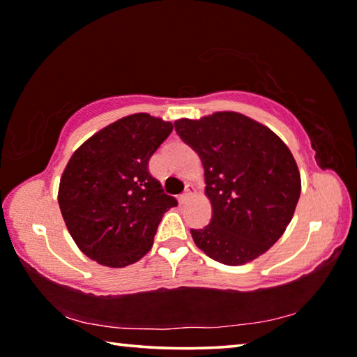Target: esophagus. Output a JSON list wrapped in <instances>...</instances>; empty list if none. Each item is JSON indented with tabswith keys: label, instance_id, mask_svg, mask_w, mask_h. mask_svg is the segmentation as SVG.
<instances>
[{
	"label": "esophagus",
	"instance_id": "esophagus-1",
	"mask_svg": "<svg viewBox=\"0 0 357 357\" xmlns=\"http://www.w3.org/2000/svg\"><path fill=\"white\" fill-rule=\"evenodd\" d=\"M190 197H192V189H190V187H187L185 192L181 193V195H179V202H181V203H185L187 200H189Z\"/></svg>",
	"mask_w": 357,
	"mask_h": 357
}]
</instances>
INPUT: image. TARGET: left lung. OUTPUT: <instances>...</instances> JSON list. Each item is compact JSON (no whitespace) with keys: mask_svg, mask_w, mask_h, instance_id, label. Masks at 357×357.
I'll use <instances>...</instances> for the list:
<instances>
[{"mask_svg":"<svg viewBox=\"0 0 357 357\" xmlns=\"http://www.w3.org/2000/svg\"><path fill=\"white\" fill-rule=\"evenodd\" d=\"M174 129L204 168L209 225L190 229L198 249L228 266L263 255L285 233L301 195L291 151L273 130L236 112L178 119Z\"/></svg>","mask_w":357,"mask_h":357,"instance_id":"left-lung-1","label":"left lung"}]
</instances>
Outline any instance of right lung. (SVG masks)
I'll use <instances>...</instances> for the list:
<instances>
[{"mask_svg": "<svg viewBox=\"0 0 357 357\" xmlns=\"http://www.w3.org/2000/svg\"><path fill=\"white\" fill-rule=\"evenodd\" d=\"M173 124L148 113L124 116L88 138L66 165L58 203L72 239L108 268L149 252L162 215L178 204L151 176L149 159Z\"/></svg>", "mask_w": 357, "mask_h": 357, "instance_id": "right-lung-1", "label": "right lung"}]
</instances>
